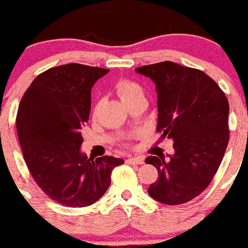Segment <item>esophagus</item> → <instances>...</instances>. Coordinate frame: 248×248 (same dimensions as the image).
<instances>
[{
  "mask_svg": "<svg viewBox=\"0 0 248 248\" xmlns=\"http://www.w3.org/2000/svg\"><path fill=\"white\" fill-rule=\"evenodd\" d=\"M126 163L127 164H136V165H141V164L144 163V159L142 158V156H135V158L130 156V158L126 159Z\"/></svg>",
  "mask_w": 248,
  "mask_h": 248,
  "instance_id": "obj_1",
  "label": "esophagus"
}]
</instances>
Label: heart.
<instances>
[{
  "label": "heart",
  "instance_id": "1",
  "mask_svg": "<svg viewBox=\"0 0 248 248\" xmlns=\"http://www.w3.org/2000/svg\"><path fill=\"white\" fill-rule=\"evenodd\" d=\"M116 92L123 102H127L129 100L134 99L135 96H137V95H143V89H142L141 85L137 84L136 82H132V80H129V79L119 80L116 85ZM136 136H137L136 134L127 135V136L124 139L123 146L129 147L132 140H134Z\"/></svg>",
  "mask_w": 248,
  "mask_h": 248
}]
</instances>
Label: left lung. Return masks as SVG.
<instances>
[{
    "label": "left lung",
    "mask_w": 248,
    "mask_h": 248,
    "mask_svg": "<svg viewBox=\"0 0 248 248\" xmlns=\"http://www.w3.org/2000/svg\"><path fill=\"white\" fill-rule=\"evenodd\" d=\"M158 93L161 137L173 140L175 154L149 155L159 178L148 194L166 205H180L202 194L217 172L229 142V104L217 83L202 71L172 61L141 66Z\"/></svg>",
    "instance_id": "8db88e82"
}]
</instances>
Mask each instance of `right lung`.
I'll use <instances>...</instances> for the list:
<instances>
[{
  "label": "right lung",
  "instance_id": "right-lung-1",
  "mask_svg": "<svg viewBox=\"0 0 248 248\" xmlns=\"http://www.w3.org/2000/svg\"><path fill=\"white\" fill-rule=\"evenodd\" d=\"M109 70L67 63L44 71L21 97L16 131L31 176L50 199L63 206L96 202L123 159L80 153L83 124L90 113V92Z\"/></svg>",
  "mask_w": 248,
  "mask_h": 248
}]
</instances>
